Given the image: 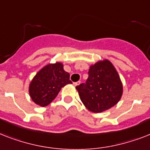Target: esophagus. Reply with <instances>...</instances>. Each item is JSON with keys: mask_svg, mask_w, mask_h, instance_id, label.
Masks as SVG:
<instances>
[{"mask_svg": "<svg viewBox=\"0 0 150 150\" xmlns=\"http://www.w3.org/2000/svg\"><path fill=\"white\" fill-rule=\"evenodd\" d=\"M80 83H81V81H76V82H74V83H73V85H74L75 86H78L79 85H80Z\"/></svg>", "mask_w": 150, "mask_h": 150, "instance_id": "34e87169", "label": "esophagus"}]
</instances>
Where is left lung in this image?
<instances>
[{
  "label": "left lung",
  "instance_id": "1",
  "mask_svg": "<svg viewBox=\"0 0 150 150\" xmlns=\"http://www.w3.org/2000/svg\"><path fill=\"white\" fill-rule=\"evenodd\" d=\"M76 89L84 105L90 112L99 113L119 103L123 86L114 65L105 59L90 66L86 82Z\"/></svg>",
  "mask_w": 150,
  "mask_h": 150
}]
</instances>
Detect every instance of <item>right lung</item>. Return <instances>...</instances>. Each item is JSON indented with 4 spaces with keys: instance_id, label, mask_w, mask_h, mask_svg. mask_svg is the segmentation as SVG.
I'll use <instances>...</instances> for the list:
<instances>
[{
    "instance_id": "1",
    "label": "right lung",
    "mask_w": 150,
    "mask_h": 150,
    "mask_svg": "<svg viewBox=\"0 0 150 150\" xmlns=\"http://www.w3.org/2000/svg\"><path fill=\"white\" fill-rule=\"evenodd\" d=\"M70 75L63 69V64L56 62L43 67L31 80L29 95L35 104L41 107L49 105L62 88L71 84Z\"/></svg>"
}]
</instances>
